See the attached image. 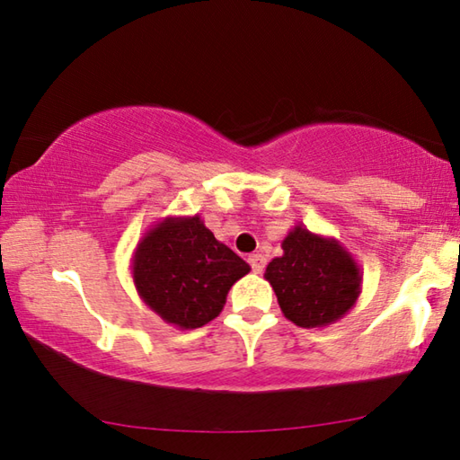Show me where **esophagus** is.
Masks as SVG:
<instances>
[{"mask_svg":"<svg viewBox=\"0 0 460 460\" xmlns=\"http://www.w3.org/2000/svg\"><path fill=\"white\" fill-rule=\"evenodd\" d=\"M247 261H249V266H252L255 274H261L263 268H266V255H261V253H252L247 258Z\"/></svg>","mask_w":460,"mask_h":460,"instance_id":"obj_1","label":"esophagus"}]
</instances>
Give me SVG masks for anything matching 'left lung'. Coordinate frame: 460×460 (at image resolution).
Masks as SVG:
<instances>
[{
  "label": "left lung",
  "mask_w": 460,
  "mask_h": 460,
  "mask_svg": "<svg viewBox=\"0 0 460 460\" xmlns=\"http://www.w3.org/2000/svg\"><path fill=\"white\" fill-rule=\"evenodd\" d=\"M284 253L266 268L284 316L302 329L337 323L355 306L363 271L341 241L308 231L302 225L282 241Z\"/></svg>",
  "instance_id": "obj_1"
}]
</instances>
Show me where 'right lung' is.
Segmentation results:
<instances>
[{
    "mask_svg": "<svg viewBox=\"0 0 460 460\" xmlns=\"http://www.w3.org/2000/svg\"><path fill=\"white\" fill-rule=\"evenodd\" d=\"M249 263L217 241L200 215L166 217L137 241L131 278L144 305L178 329H199L221 314Z\"/></svg>",
    "mask_w": 460,
    "mask_h": 460,
    "instance_id": "obj_1",
    "label": "right lung"
}]
</instances>
